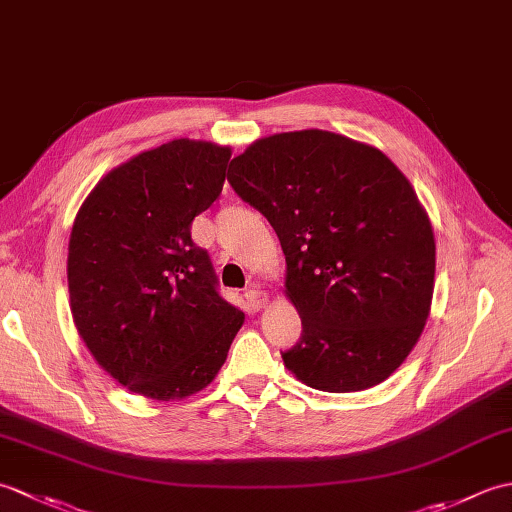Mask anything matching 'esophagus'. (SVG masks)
<instances>
[{
	"mask_svg": "<svg viewBox=\"0 0 512 512\" xmlns=\"http://www.w3.org/2000/svg\"><path fill=\"white\" fill-rule=\"evenodd\" d=\"M246 299L250 301V306H253L255 310H259V308H264L266 303H268V292L262 290L259 286H253V288L246 292Z\"/></svg>",
	"mask_w": 512,
	"mask_h": 512,
	"instance_id": "esophagus-1",
	"label": "esophagus"
}]
</instances>
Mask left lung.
<instances>
[{"instance_id": "obj_1", "label": "left lung", "mask_w": 512, "mask_h": 512, "mask_svg": "<svg viewBox=\"0 0 512 512\" xmlns=\"http://www.w3.org/2000/svg\"><path fill=\"white\" fill-rule=\"evenodd\" d=\"M228 182L284 248L303 325L281 354L288 372L332 394L383 383L416 347L436 286L433 226L405 173L374 145L301 129L250 143Z\"/></svg>"}]
</instances>
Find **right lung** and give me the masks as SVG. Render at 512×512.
Wrapping results in <instances>:
<instances>
[{"instance_id": "add662e5", "label": "right lung", "mask_w": 512, "mask_h": 512, "mask_svg": "<svg viewBox=\"0 0 512 512\" xmlns=\"http://www.w3.org/2000/svg\"><path fill=\"white\" fill-rule=\"evenodd\" d=\"M231 154L191 138L140 151L107 171L74 217L72 321L94 361L138 396L169 402L209 387L244 325L191 239Z\"/></svg>"}]
</instances>
